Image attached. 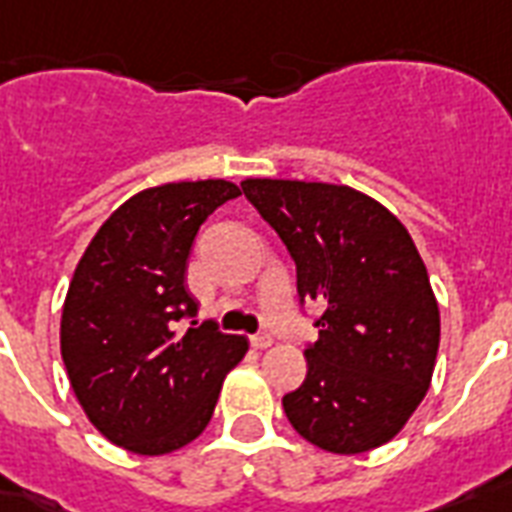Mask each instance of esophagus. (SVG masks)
Returning <instances> with one entry per match:
<instances>
[{"label": "esophagus", "instance_id": "esophagus-1", "mask_svg": "<svg viewBox=\"0 0 512 512\" xmlns=\"http://www.w3.org/2000/svg\"><path fill=\"white\" fill-rule=\"evenodd\" d=\"M251 347H256V350H267V347H272V336L269 334L251 336Z\"/></svg>", "mask_w": 512, "mask_h": 512}]
</instances>
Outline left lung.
<instances>
[{
  "label": "left lung",
  "instance_id": "obj_1",
  "mask_svg": "<svg viewBox=\"0 0 512 512\" xmlns=\"http://www.w3.org/2000/svg\"><path fill=\"white\" fill-rule=\"evenodd\" d=\"M245 197L323 304L307 379L283 398L293 430L331 454L392 441L433 379L441 312L408 229L382 202L323 181L245 178Z\"/></svg>",
  "mask_w": 512,
  "mask_h": 512
}]
</instances>
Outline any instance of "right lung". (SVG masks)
Segmentation results:
<instances>
[{"label": "right lung", "instance_id": "obj_1", "mask_svg": "<svg viewBox=\"0 0 512 512\" xmlns=\"http://www.w3.org/2000/svg\"><path fill=\"white\" fill-rule=\"evenodd\" d=\"M240 186L178 181L133 194L82 253L61 315V355L87 419L114 446L160 457L208 427L224 376L248 352L197 315L186 259L197 229Z\"/></svg>", "mask_w": 512, "mask_h": 512}]
</instances>
